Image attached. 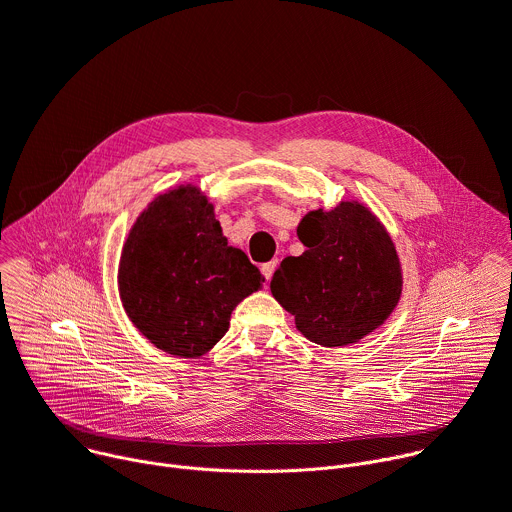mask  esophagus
Listing matches in <instances>:
<instances>
[{
	"label": "esophagus",
	"mask_w": 512,
	"mask_h": 512,
	"mask_svg": "<svg viewBox=\"0 0 512 512\" xmlns=\"http://www.w3.org/2000/svg\"><path fill=\"white\" fill-rule=\"evenodd\" d=\"M276 266H278V260H270V262L262 264V274H264V278H266V280H270V278H272V274H274Z\"/></svg>",
	"instance_id": "esophagus-1"
}]
</instances>
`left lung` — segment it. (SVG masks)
<instances>
[{
	"label": "left lung",
	"instance_id": "1",
	"mask_svg": "<svg viewBox=\"0 0 512 512\" xmlns=\"http://www.w3.org/2000/svg\"><path fill=\"white\" fill-rule=\"evenodd\" d=\"M306 246L274 272L272 296L296 328L320 346H346L384 324L402 292L394 244L376 216L358 202L314 210L298 226Z\"/></svg>",
	"mask_w": 512,
	"mask_h": 512
}]
</instances>
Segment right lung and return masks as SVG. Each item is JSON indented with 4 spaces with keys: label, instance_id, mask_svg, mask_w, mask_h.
Returning <instances> with one entry per match:
<instances>
[{
    "label": "right lung",
    "instance_id": "obj_1",
    "mask_svg": "<svg viewBox=\"0 0 512 512\" xmlns=\"http://www.w3.org/2000/svg\"><path fill=\"white\" fill-rule=\"evenodd\" d=\"M264 276L228 246L214 206L194 186L158 196L122 250L118 284L134 326L160 350L198 358L230 326L232 310Z\"/></svg>",
    "mask_w": 512,
    "mask_h": 512
}]
</instances>
